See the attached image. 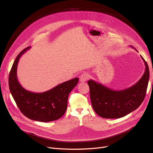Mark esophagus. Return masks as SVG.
<instances>
[{
    "label": "esophagus",
    "instance_id": "34e87169",
    "mask_svg": "<svg viewBox=\"0 0 153 153\" xmlns=\"http://www.w3.org/2000/svg\"><path fill=\"white\" fill-rule=\"evenodd\" d=\"M89 78V74L87 72H83L79 76V79L81 82H85Z\"/></svg>",
    "mask_w": 153,
    "mask_h": 153
}]
</instances>
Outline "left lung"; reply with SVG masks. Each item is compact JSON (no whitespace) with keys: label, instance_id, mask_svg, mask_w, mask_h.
Masks as SVG:
<instances>
[{"label":"left lung","instance_id":"8db88e82","mask_svg":"<svg viewBox=\"0 0 153 153\" xmlns=\"http://www.w3.org/2000/svg\"><path fill=\"white\" fill-rule=\"evenodd\" d=\"M141 57L146 66L145 71L139 81L129 88L115 91L94 80L88 81L92 106L98 115L105 118H119L140 106L145 97L149 79L148 64Z\"/></svg>","mask_w":153,"mask_h":153}]
</instances>
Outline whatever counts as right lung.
Segmentation results:
<instances>
[{"instance_id": "right-lung-1", "label": "right lung", "mask_w": 153, "mask_h": 153, "mask_svg": "<svg viewBox=\"0 0 153 153\" xmlns=\"http://www.w3.org/2000/svg\"><path fill=\"white\" fill-rule=\"evenodd\" d=\"M30 48L28 46L24 49L15 59L9 77L10 91L19 108L25 117L42 122L54 121L65 114L69 94L78 83L79 79H72L41 93L25 89L18 81L17 70L21 56Z\"/></svg>"}]
</instances>
